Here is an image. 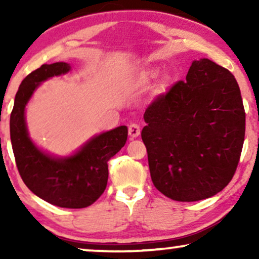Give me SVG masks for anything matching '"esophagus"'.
Returning <instances> with one entry per match:
<instances>
[{"label": "esophagus", "instance_id": "obj_1", "mask_svg": "<svg viewBox=\"0 0 259 259\" xmlns=\"http://www.w3.org/2000/svg\"><path fill=\"white\" fill-rule=\"evenodd\" d=\"M128 134L131 138H137L140 134V125L139 123H131L128 126Z\"/></svg>", "mask_w": 259, "mask_h": 259}]
</instances>
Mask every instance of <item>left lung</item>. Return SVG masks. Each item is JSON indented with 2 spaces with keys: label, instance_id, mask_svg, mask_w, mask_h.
<instances>
[{
  "label": "left lung",
  "instance_id": "left-lung-1",
  "mask_svg": "<svg viewBox=\"0 0 259 259\" xmlns=\"http://www.w3.org/2000/svg\"><path fill=\"white\" fill-rule=\"evenodd\" d=\"M141 138L157 190L178 201L212 197L231 182L245 136L239 86L208 59L193 61L148 105Z\"/></svg>",
  "mask_w": 259,
  "mask_h": 259
}]
</instances>
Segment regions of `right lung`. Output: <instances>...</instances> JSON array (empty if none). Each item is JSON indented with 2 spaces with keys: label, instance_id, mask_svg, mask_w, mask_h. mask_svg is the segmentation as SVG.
Wrapping results in <instances>:
<instances>
[{
  "label": "right lung",
  "instance_id": "1",
  "mask_svg": "<svg viewBox=\"0 0 259 259\" xmlns=\"http://www.w3.org/2000/svg\"><path fill=\"white\" fill-rule=\"evenodd\" d=\"M66 62L42 65L24 77L10 114V139L19 173L31 192L53 205L67 208L90 206L104 193L108 180V160L125 146L126 126L102 133L73 157L56 159L31 143L24 122V107L41 81L65 74Z\"/></svg>",
  "mask_w": 259,
  "mask_h": 259
}]
</instances>
